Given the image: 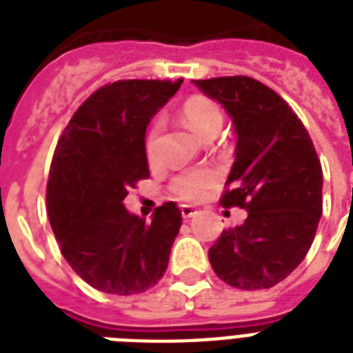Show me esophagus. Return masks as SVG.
Instances as JSON below:
<instances>
[{"label":"esophagus","mask_w":353,"mask_h":353,"mask_svg":"<svg viewBox=\"0 0 353 353\" xmlns=\"http://www.w3.org/2000/svg\"><path fill=\"white\" fill-rule=\"evenodd\" d=\"M196 214H198V210L194 209V207H190V205H181V216L185 220H188V218H192Z\"/></svg>","instance_id":"obj_1"}]
</instances>
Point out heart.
Returning <instances> with one entry per match:
<instances>
[{"label": "heart", "mask_w": 353, "mask_h": 353, "mask_svg": "<svg viewBox=\"0 0 353 353\" xmlns=\"http://www.w3.org/2000/svg\"><path fill=\"white\" fill-rule=\"evenodd\" d=\"M181 119L185 126L198 135L201 141L214 139L220 133L223 126V112L214 101H210L207 97L196 95L190 97L181 108ZM159 135H161V122L155 121L146 132L144 137V152L150 161L157 159L159 152ZM216 172L209 168H199V170H188L176 176L170 183V190L176 194L179 199H192L201 198L207 190L216 183Z\"/></svg>", "instance_id": "heart-1"}]
</instances>
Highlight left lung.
<instances>
[{"instance_id":"8db88e82","label":"left lung","mask_w":353,"mask_h":353,"mask_svg":"<svg viewBox=\"0 0 353 353\" xmlns=\"http://www.w3.org/2000/svg\"><path fill=\"white\" fill-rule=\"evenodd\" d=\"M223 106L236 132L223 207L247 210L209 249L210 265L238 290H268L304 260L323 214V168L310 133L268 85L249 77L192 80Z\"/></svg>"}]
</instances>
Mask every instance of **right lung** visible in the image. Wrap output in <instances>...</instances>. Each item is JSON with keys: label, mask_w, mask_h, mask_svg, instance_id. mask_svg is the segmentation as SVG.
<instances>
[{"label": "right lung", "mask_w": 353, "mask_h": 353, "mask_svg": "<svg viewBox=\"0 0 353 353\" xmlns=\"http://www.w3.org/2000/svg\"><path fill=\"white\" fill-rule=\"evenodd\" d=\"M181 84L183 79L104 85L74 112L58 141L47 214L63 258L95 290L143 293L168 268L181 210L168 201L146 221L128 212L124 198L150 177L146 126Z\"/></svg>", "instance_id": "obj_1"}]
</instances>
